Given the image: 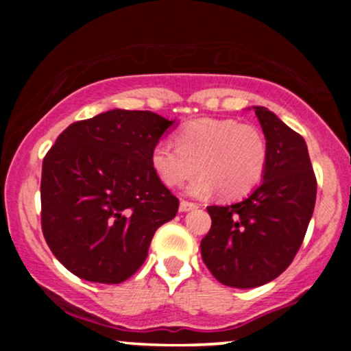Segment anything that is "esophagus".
Here are the masks:
<instances>
[{
	"label": "esophagus",
	"mask_w": 351,
	"mask_h": 351,
	"mask_svg": "<svg viewBox=\"0 0 351 351\" xmlns=\"http://www.w3.org/2000/svg\"><path fill=\"white\" fill-rule=\"evenodd\" d=\"M196 203H191V201H186V199H181L180 203V211L186 213V211H191V209H196Z\"/></svg>",
	"instance_id": "obj_1"
}]
</instances>
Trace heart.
I'll return each mask as SVG.
<instances>
[{
    "mask_svg": "<svg viewBox=\"0 0 351 351\" xmlns=\"http://www.w3.org/2000/svg\"><path fill=\"white\" fill-rule=\"evenodd\" d=\"M152 167L167 186L178 188L201 175L188 193L206 198L219 191L224 199L251 193L267 167V142L256 125L236 119H198L181 127L176 145L160 142L152 150Z\"/></svg>",
    "mask_w": 351,
    "mask_h": 351,
    "instance_id": "heart-1",
    "label": "heart"
}]
</instances>
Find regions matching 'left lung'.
Listing matches in <instances>:
<instances>
[{
	"label": "left lung",
	"instance_id": "left-lung-1",
	"mask_svg": "<svg viewBox=\"0 0 351 351\" xmlns=\"http://www.w3.org/2000/svg\"><path fill=\"white\" fill-rule=\"evenodd\" d=\"M267 142L264 181L249 198L208 206L201 241L209 272L228 287L252 289L279 277L299 252L313 215L317 178L305 140L276 114L254 107Z\"/></svg>",
	"mask_w": 351,
	"mask_h": 351
}]
</instances>
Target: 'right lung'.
<instances>
[{
	"label": "right lung",
	"instance_id": "obj_1",
	"mask_svg": "<svg viewBox=\"0 0 351 351\" xmlns=\"http://www.w3.org/2000/svg\"><path fill=\"white\" fill-rule=\"evenodd\" d=\"M173 122L148 110L104 112L71 123L43 160L41 228L67 271L120 284L142 267L153 234L180 201L152 167Z\"/></svg>",
	"mask_w": 351,
	"mask_h": 351
}]
</instances>
